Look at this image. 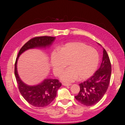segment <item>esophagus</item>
I'll return each instance as SVG.
<instances>
[{"label": "esophagus", "instance_id": "34e87169", "mask_svg": "<svg viewBox=\"0 0 125 125\" xmlns=\"http://www.w3.org/2000/svg\"><path fill=\"white\" fill-rule=\"evenodd\" d=\"M62 84L63 85V86H67V87L70 86H71V85L70 83H62Z\"/></svg>", "mask_w": 125, "mask_h": 125}]
</instances>
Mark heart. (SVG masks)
Returning a JSON list of instances; mask_svg holds the SVG:
<instances>
[{"label":"heart","mask_w":125,"mask_h":125,"mask_svg":"<svg viewBox=\"0 0 125 125\" xmlns=\"http://www.w3.org/2000/svg\"><path fill=\"white\" fill-rule=\"evenodd\" d=\"M54 74L59 76L69 63L70 68L61 76L64 82H73L79 78L86 80L96 70L99 62V55L95 49L82 42L66 44L59 51L52 52L51 59Z\"/></svg>","instance_id":"heart-1"}]
</instances>
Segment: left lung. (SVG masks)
I'll list each match as a JSON object with an SVG mask.
<instances>
[{
    "mask_svg": "<svg viewBox=\"0 0 125 125\" xmlns=\"http://www.w3.org/2000/svg\"><path fill=\"white\" fill-rule=\"evenodd\" d=\"M103 50L102 61L100 68L93 76L79 84L80 91L78 94L75 96V99L84 105L92 106L97 103L102 99L108 88L111 66L106 50L104 48Z\"/></svg>",
    "mask_w": 125,
    "mask_h": 125,
    "instance_id": "1",
    "label": "left lung"
}]
</instances>
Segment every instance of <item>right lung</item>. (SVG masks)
Segmentation results:
<instances>
[{"instance_id":"1","label":"right lung","mask_w":125,"mask_h":125,"mask_svg":"<svg viewBox=\"0 0 125 125\" xmlns=\"http://www.w3.org/2000/svg\"><path fill=\"white\" fill-rule=\"evenodd\" d=\"M55 37L39 36L33 38L26 42L20 50L15 64V74L20 92L24 99L32 106L42 107L48 106L56 98L61 83L56 79L46 78L35 86H29L20 79L17 71L19 56L29 49L50 47L55 40Z\"/></svg>"}]
</instances>
